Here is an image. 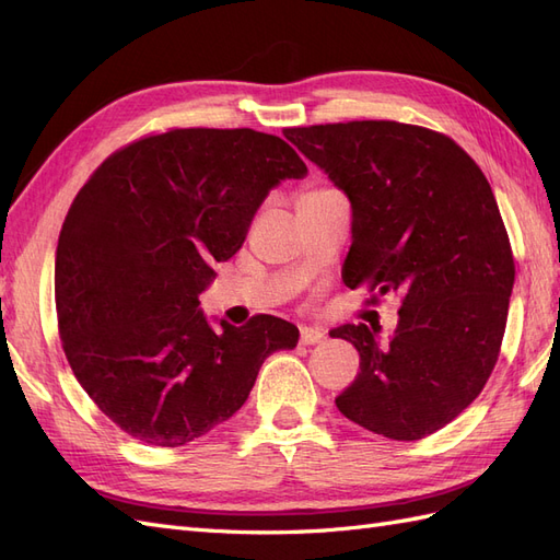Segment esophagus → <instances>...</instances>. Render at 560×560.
I'll return each instance as SVG.
<instances>
[{
    "instance_id": "1",
    "label": "esophagus",
    "mask_w": 560,
    "mask_h": 560,
    "mask_svg": "<svg viewBox=\"0 0 560 560\" xmlns=\"http://www.w3.org/2000/svg\"><path fill=\"white\" fill-rule=\"evenodd\" d=\"M325 331L322 329H313V327H303L301 329V343L303 346H315V343H322L325 341Z\"/></svg>"
}]
</instances>
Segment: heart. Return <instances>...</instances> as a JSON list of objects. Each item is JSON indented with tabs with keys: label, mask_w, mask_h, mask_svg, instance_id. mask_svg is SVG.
Instances as JSON below:
<instances>
[{
	"label": "heart",
	"mask_w": 560,
	"mask_h": 560,
	"mask_svg": "<svg viewBox=\"0 0 560 560\" xmlns=\"http://www.w3.org/2000/svg\"><path fill=\"white\" fill-rule=\"evenodd\" d=\"M322 191H327V189H315V191H306L303 196H313V194H322Z\"/></svg>",
	"instance_id": "b5f03b06"
}]
</instances>
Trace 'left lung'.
<instances>
[{
  "label": "left lung",
  "instance_id": "obj_1",
  "mask_svg": "<svg viewBox=\"0 0 560 560\" xmlns=\"http://www.w3.org/2000/svg\"><path fill=\"white\" fill-rule=\"evenodd\" d=\"M352 208L343 282L376 303L401 294L395 336L343 325L360 374L336 397L348 420L397 442L442 430L479 397L498 362L514 257L493 189L442 132L397 121L287 128Z\"/></svg>",
  "mask_w": 560,
  "mask_h": 560
}]
</instances>
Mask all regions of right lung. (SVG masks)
<instances>
[{
    "instance_id": "add662e5",
    "label": "right lung",
    "mask_w": 560,
    "mask_h": 560,
    "mask_svg": "<svg viewBox=\"0 0 560 560\" xmlns=\"http://www.w3.org/2000/svg\"><path fill=\"white\" fill-rule=\"evenodd\" d=\"M308 175L276 135L177 128L118 149L77 194L56 249V308L77 381L118 428L175 448L229 420L292 322L214 329L198 296L282 179Z\"/></svg>"
}]
</instances>
